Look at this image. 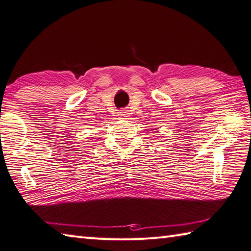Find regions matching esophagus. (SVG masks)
<instances>
[{
  "mask_svg": "<svg viewBox=\"0 0 251 251\" xmlns=\"http://www.w3.org/2000/svg\"><path fill=\"white\" fill-rule=\"evenodd\" d=\"M128 114H129V113H128V112H127V111L122 110V111H120V112H119V114H117V115H119L120 119H126L127 116H129Z\"/></svg>",
  "mask_w": 251,
  "mask_h": 251,
  "instance_id": "34e87169",
  "label": "esophagus"
}]
</instances>
